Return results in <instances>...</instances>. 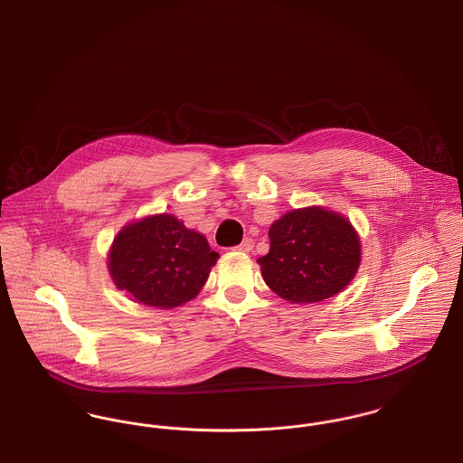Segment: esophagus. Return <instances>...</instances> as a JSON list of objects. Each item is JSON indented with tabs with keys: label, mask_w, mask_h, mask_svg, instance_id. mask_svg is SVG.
I'll list each match as a JSON object with an SVG mask.
<instances>
[{
	"label": "esophagus",
	"mask_w": 463,
	"mask_h": 463,
	"mask_svg": "<svg viewBox=\"0 0 463 463\" xmlns=\"http://www.w3.org/2000/svg\"><path fill=\"white\" fill-rule=\"evenodd\" d=\"M251 248H253V240H251V238H246V240H243L241 245L236 246L238 251H250Z\"/></svg>",
	"instance_id": "obj_1"
}]
</instances>
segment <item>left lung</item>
<instances>
[{
	"label": "left lung",
	"instance_id": "8db88e82",
	"mask_svg": "<svg viewBox=\"0 0 463 463\" xmlns=\"http://www.w3.org/2000/svg\"><path fill=\"white\" fill-rule=\"evenodd\" d=\"M269 253L260 271L279 298L318 302L339 294L360 264V241L346 218L324 208L296 210L269 229Z\"/></svg>",
	"mask_w": 463,
	"mask_h": 463
}]
</instances>
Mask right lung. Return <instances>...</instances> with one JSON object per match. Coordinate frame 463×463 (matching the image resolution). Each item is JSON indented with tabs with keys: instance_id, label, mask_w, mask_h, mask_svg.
<instances>
[{
	"instance_id": "obj_1",
	"label": "right lung",
	"mask_w": 463,
	"mask_h": 463,
	"mask_svg": "<svg viewBox=\"0 0 463 463\" xmlns=\"http://www.w3.org/2000/svg\"><path fill=\"white\" fill-rule=\"evenodd\" d=\"M206 238L173 215L124 227L109 250V274L120 290L152 307L194 299L217 264Z\"/></svg>"
}]
</instances>
